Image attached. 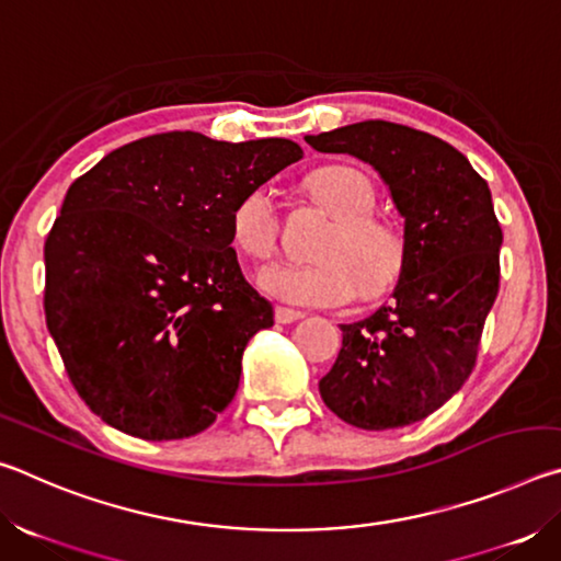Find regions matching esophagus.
<instances>
[{"label": "esophagus", "mask_w": 561, "mask_h": 561, "mask_svg": "<svg viewBox=\"0 0 561 561\" xmlns=\"http://www.w3.org/2000/svg\"><path fill=\"white\" fill-rule=\"evenodd\" d=\"M301 317H304L301 311H294V309H287V307L274 309V321H277V324H291V321H299Z\"/></svg>", "instance_id": "obj_1"}]
</instances>
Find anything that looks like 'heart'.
<instances>
[{"label":"heart","mask_w":561,"mask_h":561,"mask_svg":"<svg viewBox=\"0 0 561 561\" xmlns=\"http://www.w3.org/2000/svg\"><path fill=\"white\" fill-rule=\"evenodd\" d=\"M317 201L336 217L319 242L314 262H282L260 272V287L299 307H346L360 289L381 294L403 267V237L376 220V190L366 173L346 165L321 168L309 178ZM232 242L252 260H270L279 247L282 215L272 185L244 193L230 215Z\"/></svg>","instance_id":"obj_1"}]
</instances>
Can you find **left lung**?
I'll return each instance as SVG.
<instances>
[{
  "mask_svg": "<svg viewBox=\"0 0 561 561\" xmlns=\"http://www.w3.org/2000/svg\"><path fill=\"white\" fill-rule=\"evenodd\" d=\"M307 144L378 170L403 217L405 247L393 299L341 324L344 341L319 393L356 428H403L438 411L472 374L500 289L502 230L490 187L460 150L401 123L360 121Z\"/></svg>",
  "mask_w": 561,
  "mask_h": 561,
  "instance_id": "1",
  "label": "left lung"
}]
</instances>
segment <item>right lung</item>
Returning a JSON list of instances; mask_svg holds the SVG:
<instances>
[{"label":"right lung","mask_w":561,"mask_h":561,"mask_svg":"<svg viewBox=\"0 0 561 561\" xmlns=\"http://www.w3.org/2000/svg\"><path fill=\"white\" fill-rule=\"evenodd\" d=\"M287 138L170 130L73 180L44 244L46 327L103 423L180 440L237 393L247 341L274 324L242 277L232 207L301 158Z\"/></svg>","instance_id":"right-lung-1"}]
</instances>
